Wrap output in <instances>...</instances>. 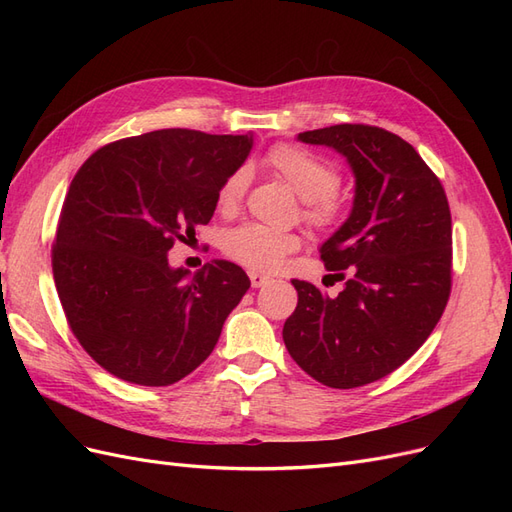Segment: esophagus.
<instances>
[{"label":"esophagus","instance_id":"1","mask_svg":"<svg viewBox=\"0 0 512 512\" xmlns=\"http://www.w3.org/2000/svg\"><path fill=\"white\" fill-rule=\"evenodd\" d=\"M269 280H271V277H267V275H262V273H258V271H250V282H252V288L265 286Z\"/></svg>","mask_w":512,"mask_h":512}]
</instances>
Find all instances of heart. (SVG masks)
Segmentation results:
<instances>
[{"label":"heart","mask_w":512,"mask_h":512,"mask_svg":"<svg viewBox=\"0 0 512 512\" xmlns=\"http://www.w3.org/2000/svg\"><path fill=\"white\" fill-rule=\"evenodd\" d=\"M265 164L273 173L286 181L303 198V220L322 230H331L346 215V203L337 192L339 168L299 145H275ZM247 170L237 168L230 173L218 192V205L222 211H232L245 194ZM301 247L297 232L273 230L262 224H241L226 232L224 252L228 258L254 271H271L280 267L284 258Z\"/></svg>","instance_id":"b5f03b06"}]
</instances>
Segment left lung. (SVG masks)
I'll use <instances>...</instances> for the list:
<instances>
[{"instance_id": "8db88e82", "label": "left lung", "mask_w": 512, "mask_h": 512, "mask_svg": "<svg viewBox=\"0 0 512 512\" xmlns=\"http://www.w3.org/2000/svg\"><path fill=\"white\" fill-rule=\"evenodd\" d=\"M348 160L354 203L322 243L329 297L292 280L299 303L284 322L297 365L331 389H356L389 376L425 344L451 294L453 228L440 179L404 138L376 126L342 123L299 134Z\"/></svg>"}]
</instances>
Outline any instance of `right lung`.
<instances>
[{
  "instance_id": "add662e5",
  "label": "right lung",
  "mask_w": 512,
  "mask_h": 512,
  "mask_svg": "<svg viewBox=\"0 0 512 512\" xmlns=\"http://www.w3.org/2000/svg\"><path fill=\"white\" fill-rule=\"evenodd\" d=\"M252 143V134L156 130L104 145L74 175L53 277L74 337L108 374L168 386L218 344L250 277L228 260L192 275L166 254L209 224Z\"/></svg>"
}]
</instances>
